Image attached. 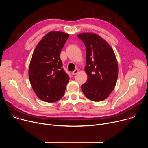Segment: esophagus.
Instances as JSON below:
<instances>
[{
    "label": "esophagus",
    "instance_id": "34e87169",
    "mask_svg": "<svg viewBox=\"0 0 148 148\" xmlns=\"http://www.w3.org/2000/svg\"><path fill=\"white\" fill-rule=\"evenodd\" d=\"M78 71H78V70L76 69V70H75L74 71H73V72H72V74H73V75H75L76 74H77V73H78Z\"/></svg>",
    "mask_w": 148,
    "mask_h": 148
}]
</instances>
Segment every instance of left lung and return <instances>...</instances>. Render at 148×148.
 Instances as JSON below:
<instances>
[{
    "mask_svg": "<svg viewBox=\"0 0 148 148\" xmlns=\"http://www.w3.org/2000/svg\"><path fill=\"white\" fill-rule=\"evenodd\" d=\"M78 37L86 47L85 71L87 80L81 86L89 99L99 102L106 99L114 89L118 75V65L110 45L95 33H83Z\"/></svg>",
    "mask_w": 148,
    "mask_h": 148,
    "instance_id": "left-lung-1",
    "label": "left lung"
}]
</instances>
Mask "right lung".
I'll return each instance as SVG.
<instances>
[{
  "instance_id": "obj_1",
  "label": "right lung",
  "mask_w": 148,
  "mask_h": 148,
  "mask_svg": "<svg viewBox=\"0 0 148 148\" xmlns=\"http://www.w3.org/2000/svg\"><path fill=\"white\" fill-rule=\"evenodd\" d=\"M69 34L52 31L36 47L29 69L31 86L42 101L54 102L64 94L69 77L61 67L60 53Z\"/></svg>"
}]
</instances>
